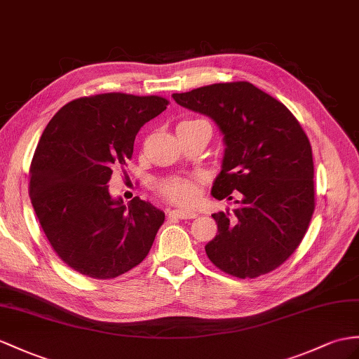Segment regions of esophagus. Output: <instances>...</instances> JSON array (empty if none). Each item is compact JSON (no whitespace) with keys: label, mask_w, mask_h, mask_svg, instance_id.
<instances>
[{"label":"esophagus","mask_w":359,"mask_h":359,"mask_svg":"<svg viewBox=\"0 0 359 359\" xmlns=\"http://www.w3.org/2000/svg\"><path fill=\"white\" fill-rule=\"evenodd\" d=\"M168 216L172 219H194L198 215L195 212H190V210H169Z\"/></svg>","instance_id":"esophagus-1"}]
</instances>
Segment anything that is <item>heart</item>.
Returning a JSON list of instances; mask_svg holds the SVG:
<instances>
[{
    "instance_id": "heart-1",
    "label": "heart",
    "mask_w": 359,
    "mask_h": 359,
    "mask_svg": "<svg viewBox=\"0 0 359 359\" xmlns=\"http://www.w3.org/2000/svg\"><path fill=\"white\" fill-rule=\"evenodd\" d=\"M196 121V120H189ZM187 123V121H182ZM160 191L169 201L180 205H191L198 199L199 195V184L198 180L189 177H172L161 182Z\"/></svg>"
}]
</instances>
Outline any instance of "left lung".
Returning a JSON list of instances; mask_svg holds the SVG:
<instances>
[{"label":"left lung","instance_id":"8db88e82","mask_svg":"<svg viewBox=\"0 0 359 359\" xmlns=\"http://www.w3.org/2000/svg\"><path fill=\"white\" fill-rule=\"evenodd\" d=\"M210 117L224 140L212 195L231 201L213 213L217 234L205 252L224 273L255 278L280 266L300 245L313 213V161L308 137L283 103L250 82L215 83L172 94Z\"/></svg>","mask_w":359,"mask_h":359}]
</instances>
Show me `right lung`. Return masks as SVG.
<instances>
[{
    "instance_id": "1",
    "label": "right lung",
    "mask_w": 359,
    "mask_h": 359,
    "mask_svg": "<svg viewBox=\"0 0 359 359\" xmlns=\"http://www.w3.org/2000/svg\"><path fill=\"white\" fill-rule=\"evenodd\" d=\"M168 103L123 93L82 97L43 129L30 165V199L51 247L77 273L114 278L149 252L164 213L140 198L125 205L108 182L133 156L140 128Z\"/></svg>"
}]
</instances>
